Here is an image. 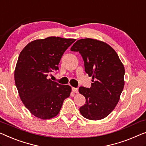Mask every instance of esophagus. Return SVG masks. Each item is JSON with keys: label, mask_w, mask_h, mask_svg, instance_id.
<instances>
[{"label": "esophagus", "mask_w": 146, "mask_h": 146, "mask_svg": "<svg viewBox=\"0 0 146 146\" xmlns=\"http://www.w3.org/2000/svg\"><path fill=\"white\" fill-rule=\"evenodd\" d=\"M72 92H73L76 93V94H78V88H72Z\"/></svg>", "instance_id": "esophagus-1"}]
</instances>
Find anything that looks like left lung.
<instances>
[{
  "label": "left lung",
  "mask_w": 146,
  "mask_h": 146,
  "mask_svg": "<svg viewBox=\"0 0 146 146\" xmlns=\"http://www.w3.org/2000/svg\"><path fill=\"white\" fill-rule=\"evenodd\" d=\"M70 50L79 52L86 72L93 79L91 88H79V92L86 98L80 113L89 120L104 119L115 109L123 90V64L113 48L96 39L78 40Z\"/></svg>",
  "instance_id": "8db88e82"
}]
</instances>
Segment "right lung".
<instances>
[{
    "instance_id": "right-lung-1",
    "label": "right lung",
    "mask_w": 146,
    "mask_h": 146,
    "mask_svg": "<svg viewBox=\"0 0 146 146\" xmlns=\"http://www.w3.org/2000/svg\"><path fill=\"white\" fill-rule=\"evenodd\" d=\"M76 39L49 37L27 44L19 55L14 80L20 99L35 117L50 119L58 114L71 87L49 79L67 48Z\"/></svg>"
}]
</instances>
